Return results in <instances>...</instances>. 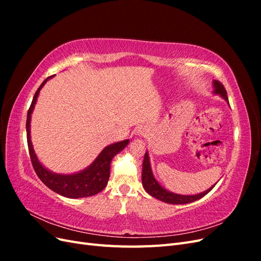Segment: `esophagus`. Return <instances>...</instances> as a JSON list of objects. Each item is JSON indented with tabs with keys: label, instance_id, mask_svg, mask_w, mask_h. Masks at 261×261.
<instances>
[{
	"label": "esophagus",
	"instance_id": "esophagus-1",
	"mask_svg": "<svg viewBox=\"0 0 261 261\" xmlns=\"http://www.w3.org/2000/svg\"><path fill=\"white\" fill-rule=\"evenodd\" d=\"M138 134H139V135H145V134H146V129H139L138 130Z\"/></svg>",
	"mask_w": 261,
	"mask_h": 261
}]
</instances>
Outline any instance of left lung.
Wrapping results in <instances>:
<instances>
[{
  "mask_svg": "<svg viewBox=\"0 0 261 261\" xmlns=\"http://www.w3.org/2000/svg\"><path fill=\"white\" fill-rule=\"evenodd\" d=\"M213 87H215V93L220 94V96L222 97L228 103V99L226 96V90L224 88V86L218 81H213ZM141 180H143V186L145 188V191L149 195H151L152 197H154V198L159 199L161 201H164L167 203H172V204H184V203H189V202L198 200V199L202 198L204 195H207L217 184L216 183L215 185L211 186L209 189H207L206 192H202V193L197 194V195H178V194L169 192L165 188H163L159 183H158L156 179L154 178V176L152 174L151 165H150L149 154L147 151L145 153L144 162H143V175H141Z\"/></svg>",
  "mask_w": 261,
  "mask_h": 261,
  "instance_id": "left-lung-1",
  "label": "left lung"
}]
</instances>
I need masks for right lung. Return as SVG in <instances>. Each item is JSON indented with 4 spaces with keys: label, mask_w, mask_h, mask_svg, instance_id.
Returning <instances> with one entry per match:
<instances>
[{
    "label": "right lung",
    "mask_w": 261,
    "mask_h": 261,
    "mask_svg": "<svg viewBox=\"0 0 261 261\" xmlns=\"http://www.w3.org/2000/svg\"><path fill=\"white\" fill-rule=\"evenodd\" d=\"M50 78H52V76L46 78L36 91L33 102H31L27 113L26 130L31 163H33L36 174L42 180V183L57 194L67 197V198H83V197L93 196L100 193L102 189H105V187L107 186L110 177V164H111L114 155H116L118 152H121L122 150L127 146L129 140H122L106 147L97 156V159L94 160L88 168H86L85 170L78 173H74V174H57V173H52L48 169H45L43 165L39 162L38 158L35 153L33 144H31L30 118L31 113L34 111L39 92H40L44 84L48 82Z\"/></svg>",
    "instance_id": "add662e5"
}]
</instances>
